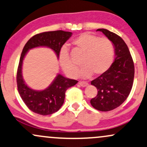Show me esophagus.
I'll use <instances>...</instances> for the list:
<instances>
[{"instance_id": "1", "label": "esophagus", "mask_w": 147, "mask_h": 147, "mask_svg": "<svg viewBox=\"0 0 147 147\" xmlns=\"http://www.w3.org/2000/svg\"><path fill=\"white\" fill-rule=\"evenodd\" d=\"M78 83L81 86V87H87L88 84H88V82H84V81H80V82H79Z\"/></svg>"}]
</instances>
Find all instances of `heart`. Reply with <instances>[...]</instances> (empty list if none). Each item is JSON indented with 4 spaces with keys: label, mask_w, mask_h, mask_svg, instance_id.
Instances as JSON below:
<instances>
[{
    "label": "heart",
    "mask_w": 147,
    "mask_h": 147,
    "mask_svg": "<svg viewBox=\"0 0 147 147\" xmlns=\"http://www.w3.org/2000/svg\"><path fill=\"white\" fill-rule=\"evenodd\" d=\"M72 44L76 49L84 53L81 64L83 68L80 75L89 78L93 75L100 76L111 67L114 58V47L107 38H99L90 33H83L74 40ZM58 62L67 76L74 78L78 67L71 58L67 47L60 51Z\"/></svg>",
    "instance_id": "b5f03b06"
}]
</instances>
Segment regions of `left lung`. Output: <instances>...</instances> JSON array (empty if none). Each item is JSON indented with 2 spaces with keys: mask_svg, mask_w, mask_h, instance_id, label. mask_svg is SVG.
Returning <instances> with one entry per match:
<instances>
[{
  "mask_svg": "<svg viewBox=\"0 0 147 147\" xmlns=\"http://www.w3.org/2000/svg\"><path fill=\"white\" fill-rule=\"evenodd\" d=\"M113 42L115 61L106 73L91 82L97 88L98 94L91 100L92 107L100 111H109L118 107L126 100L134 83V63L125 41L115 33L106 29H98Z\"/></svg>",
  "mask_w": 147,
  "mask_h": 147,
  "instance_id": "left-lung-1",
  "label": "left lung"
}]
</instances>
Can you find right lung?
Wrapping results in <instances>:
<instances>
[{"mask_svg":"<svg viewBox=\"0 0 147 147\" xmlns=\"http://www.w3.org/2000/svg\"><path fill=\"white\" fill-rule=\"evenodd\" d=\"M72 33L62 30L40 33L32 36L22 49L16 74L19 94L31 111L39 115H51L58 111L63 105L67 89L74 86L78 81L57 76L51 85L42 91H35L27 87L22 76V60L29 49L37 47H48L55 51L57 56L62 47L71 36Z\"/></svg>","mask_w":147,"mask_h":147,"instance_id":"1","label":"right lung"}]
</instances>
